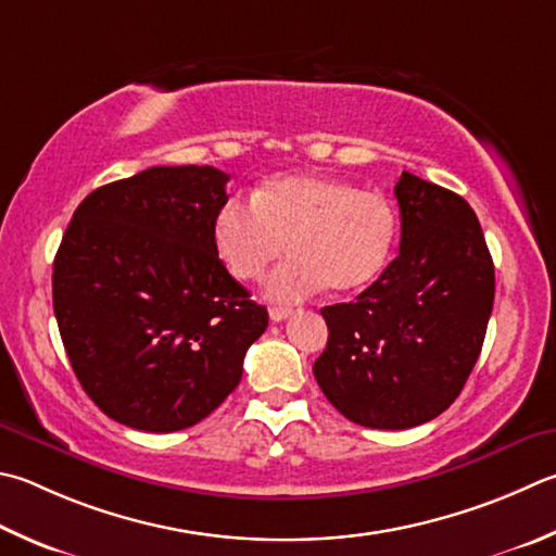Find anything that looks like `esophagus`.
Wrapping results in <instances>:
<instances>
[{"mask_svg":"<svg viewBox=\"0 0 556 556\" xmlns=\"http://www.w3.org/2000/svg\"><path fill=\"white\" fill-rule=\"evenodd\" d=\"M291 313H294V308H285V306H271V308H269V318L279 323V320L289 318Z\"/></svg>","mask_w":556,"mask_h":556,"instance_id":"34e87169","label":"esophagus"}]
</instances>
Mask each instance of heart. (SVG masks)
<instances>
[{
	"label": "heart",
	"instance_id": "1",
	"mask_svg": "<svg viewBox=\"0 0 556 556\" xmlns=\"http://www.w3.org/2000/svg\"><path fill=\"white\" fill-rule=\"evenodd\" d=\"M396 211L387 197L328 175H279L252 191L250 204L230 197L218 206L211 238L236 279L265 275L287 250L267 281L269 296L296 301L318 289L357 291L387 267L396 243Z\"/></svg>",
	"mask_w": 556,
	"mask_h": 556
}]
</instances>
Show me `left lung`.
I'll return each instance as SVG.
<instances>
[{
  "mask_svg": "<svg viewBox=\"0 0 556 556\" xmlns=\"http://www.w3.org/2000/svg\"><path fill=\"white\" fill-rule=\"evenodd\" d=\"M399 257L350 304L320 308L328 345L313 365L326 399L365 428L438 418L467 383L493 308V260L454 191L403 173Z\"/></svg>",
  "mask_w": 556,
  "mask_h": 556,
  "instance_id": "1",
  "label": "left lung"
}]
</instances>
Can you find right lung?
Masks as SVG:
<instances>
[{
  "instance_id": "add662e5",
  "label": "right lung",
  "mask_w": 556,
  "mask_h": 556,
  "mask_svg": "<svg viewBox=\"0 0 556 556\" xmlns=\"http://www.w3.org/2000/svg\"><path fill=\"white\" fill-rule=\"evenodd\" d=\"M228 179L179 165L111 181L77 206L58 248L60 338L87 396L121 426H197L238 387L267 328L211 238Z\"/></svg>"
}]
</instances>
